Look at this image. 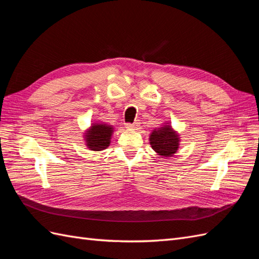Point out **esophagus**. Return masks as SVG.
<instances>
[{
    "instance_id": "esophagus-1",
    "label": "esophagus",
    "mask_w": 259,
    "mask_h": 259,
    "mask_svg": "<svg viewBox=\"0 0 259 259\" xmlns=\"http://www.w3.org/2000/svg\"><path fill=\"white\" fill-rule=\"evenodd\" d=\"M139 125H140L139 120H136L133 124H126V125H125V126H126L127 130H136V128H138Z\"/></svg>"
}]
</instances>
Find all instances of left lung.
Here are the masks:
<instances>
[{"mask_svg":"<svg viewBox=\"0 0 259 259\" xmlns=\"http://www.w3.org/2000/svg\"><path fill=\"white\" fill-rule=\"evenodd\" d=\"M149 142L156 154L162 158H169L179 149L180 135L177 131L171 127L169 123L165 122L151 132Z\"/></svg>","mask_w":259,"mask_h":259,"instance_id":"left-lung-1","label":"left lung"}]
</instances>
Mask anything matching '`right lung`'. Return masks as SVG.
<instances>
[{"label":"right lung","instance_id":"right-lung-1","mask_svg":"<svg viewBox=\"0 0 259 259\" xmlns=\"http://www.w3.org/2000/svg\"><path fill=\"white\" fill-rule=\"evenodd\" d=\"M114 127L105 122H94L83 133V138L86 147L93 151L105 150L111 143Z\"/></svg>","mask_w":259,"mask_h":259}]
</instances>
